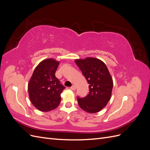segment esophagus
Segmentation results:
<instances>
[{"label":"esophagus","mask_w":150,"mask_h":150,"mask_svg":"<svg viewBox=\"0 0 150 150\" xmlns=\"http://www.w3.org/2000/svg\"><path fill=\"white\" fill-rule=\"evenodd\" d=\"M76 86L73 85V86H71L70 89H71V90H72V91H74V90H76Z\"/></svg>","instance_id":"34e87169"}]
</instances>
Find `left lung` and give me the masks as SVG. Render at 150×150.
<instances>
[{
    "label": "left lung",
    "instance_id": "obj_1",
    "mask_svg": "<svg viewBox=\"0 0 150 150\" xmlns=\"http://www.w3.org/2000/svg\"><path fill=\"white\" fill-rule=\"evenodd\" d=\"M75 62L89 84V93L78 97L79 107L89 113H96L105 107L111 97L113 81L106 65L94 57L78 59Z\"/></svg>",
    "mask_w": 150,
    "mask_h": 150
}]
</instances>
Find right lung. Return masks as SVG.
<instances>
[{
    "label": "right lung",
    "instance_id": "1",
    "mask_svg": "<svg viewBox=\"0 0 150 150\" xmlns=\"http://www.w3.org/2000/svg\"><path fill=\"white\" fill-rule=\"evenodd\" d=\"M59 62L50 58L36 66L28 83L29 99L40 111L47 112L56 109L61 103V94L65 89L55 72Z\"/></svg>",
    "mask_w": 150,
    "mask_h": 150
}]
</instances>
